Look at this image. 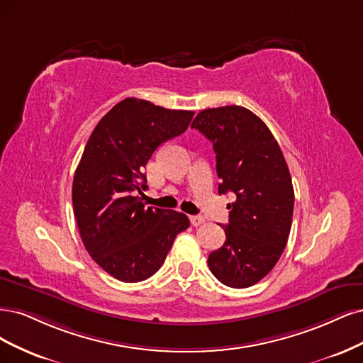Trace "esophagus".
I'll list each match as a JSON object with an SVG mask.
<instances>
[{"mask_svg": "<svg viewBox=\"0 0 363 363\" xmlns=\"http://www.w3.org/2000/svg\"><path fill=\"white\" fill-rule=\"evenodd\" d=\"M190 221L193 226H201L202 223H205V217L203 216H191Z\"/></svg>", "mask_w": 363, "mask_h": 363, "instance_id": "34e87169", "label": "esophagus"}]
</instances>
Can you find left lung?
<instances>
[{"instance_id": "8db88e82", "label": "left lung", "mask_w": 363, "mask_h": 363, "mask_svg": "<svg viewBox=\"0 0 363 363\" xmlns=\"http://www.w3.org/2000/svg\"><path fill=\"white\" fill-rule=\"evenodd\" d=\"M191 128L213 143L218 194L237 196L209 270L226 286H252L273 270L289 237L294 189L286 161L268 126L240 105L202 110Z\"/></svg>"}]
</instances>
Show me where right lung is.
<instances>
[{"instance_id":"1","label":"right lung","mask_w":363,"mask_h":363,"mask_svg":"<svg viewBox=\"0 0 363 363\" xmlns=\"http://www.w3.org/2000/svg\"><path fill=\"white\" fill-rule=\"evenodd\" d=\"M194 111L169 110L126 98L93 130L74 174L72 203L81 240L102 270L142 282L160 270L185 214L146 206L145 166L154 150L189 128Z\"/></svg>"}]
</instances>
